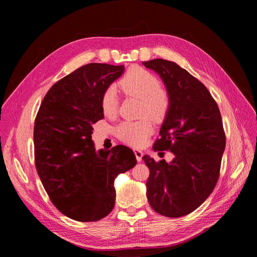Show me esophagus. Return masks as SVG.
<instances>
[{
    "label": "esophagus",
    "instance_id": "esophagus-1",
    "mask_svg": "<svg viewBox=\"0 0 257 257\" xmlns=\"http://www.w3.org/2000/svg\"><path fill=\"white\" fill-rule=\"evenodd\" d=\"M134 153H135V157H136L137 161H138V162H142L143 157H144V152L141 151V150H138V149H135V150H134Z\"/></svg>",
    "mask_w": 257,
    "mask_h": 257
}]
</instances>
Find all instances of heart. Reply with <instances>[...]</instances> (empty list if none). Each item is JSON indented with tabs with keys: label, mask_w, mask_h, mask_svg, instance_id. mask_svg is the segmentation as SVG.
I'll return each instance as SVG.
<instances>
[{
	"label": "heart",
	"mask_w": 257,
	"mask_h": 257,
	"mask_svg": "<svg viewBox=\"0 0 257 257\" xmlns=\"http://www.w3.org/2000/svg\"><path fill=\"white\" fill-rule=\"evenodd\" d=\"M158 77L141 67L128 69L120 81L119 89L124 94L139 98V115L137 121H124L115 128L120 141L133 147H141L153 132L152 120L162 122L169 110L168 93L160 87ZM105 115H114L119 106V97L113 89L107 90L100 100Z\"/></svg>",
	"instance_id": "1"
}]
</instances>
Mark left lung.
<instances>
[{"label":"left lung","mask_w":257,"mask_h":257,"mask_svg":"<svg viewBox=\"0 0 257 257\" xmlns=\"http://www.w3.org/2000/svg\"><path fill=\"white\" fill-rule=\"evenodd\" d=\"M143 64L160 75L170 102L153 150L175 155L170 163L144 155L150 170L147 197L155 212L183 216L204 203L219 179L226 143L221 112L205 85L175 62Z\"/></svg>","instance_id":"obj_1"}]
</instances>
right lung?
Instances as JSON below:
<instances>
[{
	"mask_svg": "<svg viewBox=\"0 0 257 257\" xmlns=\"http://www.w3.org/2000/svg\"><path fill=\"white\" fill-rule=\"evenodd\" d=\"M124 66L83 65L54 83L45 95L34 124L35 165L52 204L79 222L111 212L114 179L136 165L130 148L95 150L93 124L104 118L100 100Z\"/></svg>",
	"mask_w": 257,
	"mask_h": 257,
	"instance_id": "1",
	"label": "right lung"
}]
</instances>
